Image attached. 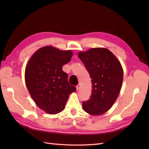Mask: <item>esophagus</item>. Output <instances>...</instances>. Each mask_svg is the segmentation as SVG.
<instances>
[{
  "instance_id": "obj_1",
  "label": "esophagus",
  "mask_w": 149,
  "mask_h": 149,
  "mask_svg": "<svg viewBox=\"0 0 149 149\" xmlns=\"http://www.w3.org/2000/svg\"><path fill=\"white\" fill-rule=\"evenodd\" d=\"M80 88H81V84H79L77 85V86H76V90H77V91L79 90H80Z\"/></svg>"
}]
</instances>
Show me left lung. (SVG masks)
<instances>
[{
	"instance_id": "obj_1",
	"label": "left lung",
	"mask_w": 149,
	"mask_h": 149,
	"mask_svg": "<svg viewBox=\"0 0 149 149\" xmlns=\"http://www.w3.org/2000/svg\"><path fill=\"white\" fill-rule=\"evenodd\" d=\"M91 79L90 99L83 108L91 115H102L115 102L122 88L123 71L121 63L109 50L102 47L77 54Z\"/></svg>"
}]
</instances>
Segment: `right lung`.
<instances>
[{
	"label": "right lung",
	"instance_id": "right-lung-1",
	"mask_svg": "<svg viewBox=\"0 0 149 149\" xmlns=\"http://www.w3.org/2000/svg\"><path fill=\"white\" fill-rule=\"evenodd\" d=\"M72 55L70 50L48 45L37 50L27 62L25 70L27 90L38 107L50 115L61 112L70 95L76 91L62 70Z\"/></svg>",
	"mask_w": 149,
	"mask_h": 149
}]
</instances>
